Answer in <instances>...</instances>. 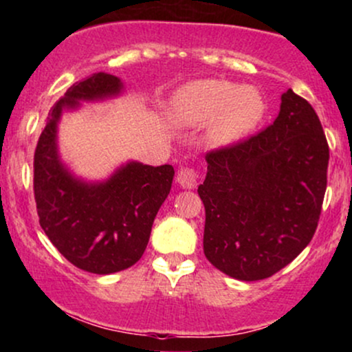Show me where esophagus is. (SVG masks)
Returning <instances> with one entry per match:
<instances>
[{
	"instance_id": "obj_1",
	"label": "esophagus",
	"mask_w": 352,
	"mask_h": 352,
	"mask_svg": "<svg viewBox=\"0 0 352 352\" xmlns=\"http://www.w3.org/2000/svg\"><path fill=\"white\" fill-rule=\"evenodd\" d=\"M177 180H179L182 188H195L199 184V172L193 167H184L180 168Z\"/></svg>"
}]
</instances>
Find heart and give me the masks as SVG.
Listing matches in <instances>:
<instances>
[{"mask_svg":"<svg viewBox=\"0 0 352 352\" xmlns=\"http://www.w3.org/2000/svg\"><path fill=\"white\" fill-rule=\"evenodd\" d=\"M265 102L254 87H240L221 79L195 80L172 100L173 119L187 127L210 122L208 140L227 145L248 134L260 122Z\"/></svg>","mask_w":352,"mask_h":352,"instance_id":"b5f03b06","label":"heart"}]
</instances>
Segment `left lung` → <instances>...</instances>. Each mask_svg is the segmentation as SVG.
<instances>
[{
  "instance_id": "left-lung-1",
  "label": "left lung",
  "mask_w": 352,
  "mask_h": 352,
  "mask_svg": "<svg viewBox=\"0 0 352 352\" xmlns=\"http://www.w3.org/2000/svg\"><path fill=\"white\" fill-rule=\"evenodd\" d=\"M205 160L199 195L210 263L241 281L292 263L316 232L328 184L329 145L308 100L288 89L272 125Z\"/></svg>"
}]
</instances>
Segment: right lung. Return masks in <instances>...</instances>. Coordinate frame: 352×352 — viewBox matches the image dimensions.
Masks as SVG:
<instances>
[{"label":"right lung","instance_id":"right-lung-1","mask_svg":"<svg viewBox=\"0 0 352 352\" xmlns=\"http://www.w3.org/2000/svg\"><path fill=\"white\" fill-rule=\"evenodd\" d=\"M122 82L96 72L72 84L47 114L34 151V200L39 225L51 243L76 268L96 274L122 272L142 258L153 218L170 193L172 165L131 162L102 184H86L60 164L56 127L63 109L79 100L119 94Z\"/></svg>","mask_w":352,"mask_h":352}]
</instances>
